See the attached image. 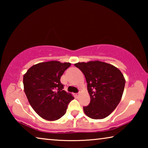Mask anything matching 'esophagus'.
Wrapping results in <instances>:
<instances>
[{
	"mask_svg": "<svg viewBox=\"0 0 148 148\" xmlns=\"http://www.w3.org/2000/svg\"><path fill=\"white\" fill-rule=\"evenodd\" d=\"M76 96H77V97H79V95H80V92H78V93H76Z\"/></svg>",
	"mask_w": 148,
	"mask_h": 148,
	"instance_id": "1",
	"label": "esophagus"
}]
</instances>
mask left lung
<instances>
[{
	"label": "left lung",
	"instance_id": "left-lung-1",
	"mask_svg": "<svg viewBox=\"0 0 148 148\" xmlns=\"http://www.w3.org/2000/svg\"><path fill=\"white\" fill-rule=\"evenodd\" d=\"M86 77L91 101L83 108L87 116L104 119L116 108L123 93L125 79L114 65L99 61L74 64Z\"/></svg>",
	"mask_w": 148,
	"mask_h": 148
}]
</instances>
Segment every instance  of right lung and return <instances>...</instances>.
Here are the masks:
<instances>
[{
    "label": "right lung",
    "instance_id": "right-lung-1",
    "mask_svg": "<svg viewBox=\"0 0 148 148\" xmlns=\"http://www.w3.org/2000/svg\"><path fill=\"white\" fill-rule=\"evenodd\" d=\"M70 62H42L32 66L23 76L24 91L36 113L47 121H56L65 114L74 98L63 90L61 77Z\"/></svg>",
    "mask_w": 148,
    "mask_h": 148
}]
</instances>
